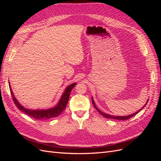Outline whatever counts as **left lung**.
Wrapping results in <instances>:
<instances>
[{
	"mask_svg": "<svg viewBox=\"0 0 161 161\" xmlns=\"http://www.w3.org/2000/svg\"><path fill=\"white\" fill-rule=\"evenodd\" d=\"M148 101V100L147 101V103L145 104V105L147 104ZM92 104H93V105H94V107H95V108L97 111H98V112H99V113L100 114H101L102 115L104 116L105 118H108V119H118V120H126V119H130V118H132L133 116H134V115H136V114H137L141 109H143L144 107H145V105H144V106L142 107V109H140L138 110V111H136V113H134V114H131V115H128V116H115V115H109V114H106L103 113V112H102L101 110H99V109L96 107V105H95V101H94L93 99H92Z\"/></svg>",
	"mask_w": 161,
	"mask_h": 161,
	"instance_id": "1",
	"label": "left lung"
}]
</instances>
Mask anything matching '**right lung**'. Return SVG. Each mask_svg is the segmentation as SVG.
<instances>
[{
    "label": "right lung",
    "mask_w": 161,
    "mask_h": 161,
    "mask_svg": "<svg viewBox=\"0 0 161 161\" xmlns=\"http://www.w3.org/2000/svg\"><path fill=\"white\" fill-rule=\"evenodd\" d=\"M8 84H9V89H10L11 93L12 95V98L17 108L19 110L23 112L24 114L28 115L29 116H30L31 118H33V119H37V120L49 119L53 118H56V117H58L60 114H61L62 113V111H64L66 108L68 101H69V97H70V94L72 89L74 88V86L76 85V83H73L66 87L64 92H63L59 102H58V103L54 107V108H50L47 109L32 110V109H29L25 108L23 106H22L20 103H19V101L14 96V94L12 91V89L9 82Z\"/></svg>",
    "instance_id": "1"
}]
</instances>
